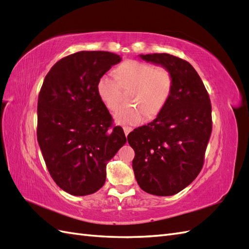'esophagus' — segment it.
Returning <instances> with one entry per match:
<instances>
[{
  "label": "esophagus",
  "mask_w": 249,
  "mask_h": 249,
  "mask_svg": "<svg viewBox=\"0 0 249 249\" xmlns=\"http://www.w3.org/2000/svg\"><path fill=\"white\" fill-rule=\"evenodd\" d=\"M132 127H130V126H124V134H125V136H127V135H129V133L130 132H132Z\"/></svg>",
  "instance_id": "1"
}]
</instances>
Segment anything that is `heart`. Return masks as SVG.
I'll list each match as a JSON object with an SVG mask.
<instances>
[{
	"label": "heart",
	"instance_id": "heart-1",
	"mask_svg": "<svg viewBox=\"0 0 249 249\" xmlns=\"http://www.w3.org/2000/svg\"><path fill=\"white\" fill-rule=\"evenodd\" d=\"M133 87L126 104L117 108L115 118L124 124H138L144 118L159 115L166 106L173 88L171 71L164 66L126 60L117 67V78L112 73L102 74L96 82V92L109 110L115 109L120 100V87Z\"/></svg>",
	"mask_w": 249,
	"mask_h": 249
}]
</instances>
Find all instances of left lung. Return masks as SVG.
<instances>
[{"mask_svg": "<svg viewBox=\"0 0 249 249\" xmlns=\"http://www.w3.org/2000/svg\"><path fill=\"white\" fill-rule=\"evenodd\" d=\"M168 69L173 88L154 122L127 135L135 157L133 170L143 191L170 196L200 172L212 132V106L198 73L186 60L169 54L140 55Z\"/></svg>", "mask_w": 249, "mask_h": 249, "instance_id": "left-lung-1", "label": "left lung"}]
</instances>
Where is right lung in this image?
<instances>
[{
    "mask_svg": "<svg viewBox=\"0 0 249 249\" xmlns=\"http://www.w3.org/2000/svg\"><path fill=\"white\" fill-rule=\"evenodd\" d=\"M119 55L82 51L62 58L44 78L37 103V141L54 182L77 196L104 186L106 166L126 142L96 92Z\"/></svg>",
    "mask_w": 249,
    "mask_h": 249,
    "instance_id": "right-lung-1",
    "label": "right lung"
}]
</instances>
